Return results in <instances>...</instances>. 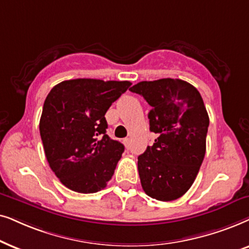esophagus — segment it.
Segmentation results:
<instances>
[{"mask_svg":"<svg viewBox=\"0 0 249 249\" xmlns=\"http://www.w3.org/2000/svg\"><path fill=\"white\" fill-rule=\"evenodd\" d=\"M124 144H125V147H126V149H130V147H131V141H130V139H124Z\"/></svg>","mask_w":249,"mask_h":249,"instance_id":"esophagus-1","label":"esophagus"}]
</instances>
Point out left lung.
I'll return each instance as SVG.
<instances>
[{
	"mask_svg": "<svg viewBox=\"0 0 249 249\" xmlns=\"http://www.w3.org/2000/svg\"><path fill=\"white\" fill-rule=\"evenodd\" d=\"M130 91L151 106L150 131L158 135L138 157L142 189L154 199H178L194 183L206 152L210 118L203 98L178 78L140 82Z\"/></svg>",
	"mask_w": 249,
	"mask_h": 249,
	"instance_id": "obj_1",
	"label": "left lung"
}]
</instances>
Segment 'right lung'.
I'll list each match as a JSON object with an SVG mask.
<instances>
[{
    "mask_svg": "<svg viewBox=\"0 0 249 249\" xmlns=\"http://www.w3.org/2000/svg\"><path fill=\"white\" fill-rule=\"evenodd\" d=\"M132 85L128 81L69 79L50 91L39 133L51 170L65 187L93 194L107 185L124 151L106 134V112Z\"/></svg>",
    "mask_w": 249,
    "mask_h": 249,
    "instance_id": "1",
    "label": "right lung"
}]
</instances>
